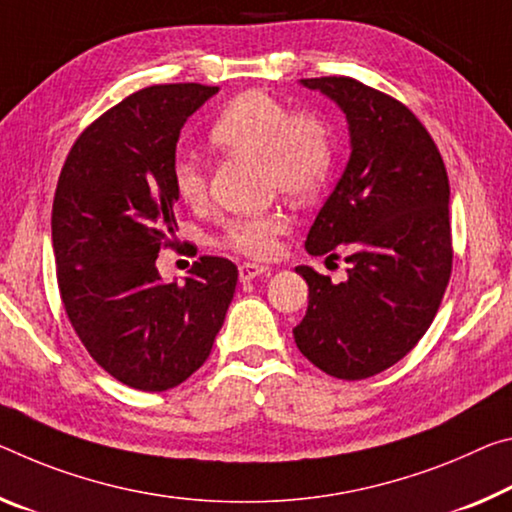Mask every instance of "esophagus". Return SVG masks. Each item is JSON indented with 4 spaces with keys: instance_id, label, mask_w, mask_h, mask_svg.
<instances>
[{
    "instance_id": "34e87169",
    "label": "esophagus",
    "mask_w": 512,
    "mask_h": 512,
    "mask_svg": "<svg viewBox=\"0 0 512 512\" xmlns=\"http://www.w3.org/2000/svg\"><path fill=\"white\" fill-rule=\"evenodd\" d=\"M266 273H271V266H266V264L243 262L239 266V280L241 282H250V280H255L257 275H266Z\"/></svg>"
}]
</instances>
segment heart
I'll return each mask as SVG.
<instances>
[{
	"instance_id": "obj_1",
	"label": "heart",
	"mask_w": 512,
	"mask_h": 512,
	"mask_svg": "<svg viewBox=\"0 0 512 512\" xmlns=\"http://www.w3.org/2000/svg\"><path fill=\"white\" fill-rule=\"evenodd\" d=\"M209 139L225 152L262 159L269 189L294 200L316 196L335 168L337 143L326 120L312 111H294L264 91H246L227 102L209 127ZM170 182L184 205H200L207 198L205 166L193 154H175ZM285 230L287 216L278 209L239 216L225 223L223 243L241 255L269 257Z\"/></svg>"
}]
</instances>
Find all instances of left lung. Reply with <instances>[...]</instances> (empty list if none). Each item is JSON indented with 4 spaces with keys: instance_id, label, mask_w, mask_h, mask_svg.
I'll use <instances>...</instances> for the list:
<instances>
[{
    "instance_id": "obj_1",
    "label": "left lung",
    "mask_w": 512,
    "mask_h": 512,
    "mask_svg": "<svg viewBox=\"0 0 512 512\" xmlns=\"http://www.w3.org/2000/svg\"><path fill=\"white\" fill-rule=\"evenodd\" d=\"M346 116L351 157L307 232L305 250H348L344 282L296 266L310 287L298 351L362 380L405 358L431 326L451 278L449 177L431 134L394 97L351 77L300 79Z\"/></svg>"
}]
</instances>
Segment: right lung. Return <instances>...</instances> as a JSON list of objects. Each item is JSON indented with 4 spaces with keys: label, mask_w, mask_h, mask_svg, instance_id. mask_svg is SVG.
Returning a JSON list of instances; mask_svg holds the SVG:
<instances>
[{
    "label": "right lung",
    "mask_w": 512,
    "mask_h": 512,
    "mask_svg": "<svg viewBox=\"0 0 512 512\" xmlns=\"http://www.w3.org/2000/svg\"><path fill=\"white\" fill-rule=\"evenodd\" d=\"M216 93L164 84L125 97L75 141L56 184L52 246L68 319L104 371L143 392L177 387L205 364L237 287L223 257H200L182 282L157 271L177 227V141Z\"/></svg>",
    "instance_id": "add662e5"
}]
</instances>
